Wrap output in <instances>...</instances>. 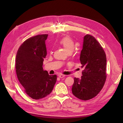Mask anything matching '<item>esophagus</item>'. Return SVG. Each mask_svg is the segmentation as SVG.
Masks as SVG:
<instances>
[{
    "label": "esophagus",
    "instance_id": "obj_1",
    "mask_svg": "<svg viewBox=\"0 0 123 123\" xmlns=\"http://www.w3.org/2000/svg\"><path fill=\"white\" fill-rule=\"evenodd\" d=\"M64 77H65V75H63V74H59V77L60 78H63Z\"/></svg>",
    "mask_w": 123,
    "mask_h": 123
}]
</instances>
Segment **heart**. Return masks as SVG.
I'll return each instance as SVG.
<instances>
[{"mask_svg": "<svg viewBox=\"0 0 123 123\" xmlns=\"http://www.w3.org/2000/svg\"><path fill=\"white\" fill-rule=\"evenodd\" d=\"M59 45L62 46L68 53L72 52L74 49V42L69 36H65L59 41Z\"/></svg>", "mask_w": 123, "mask_h": 123, "instance_id": "heart-1", "label": "heart"}]
</instances>
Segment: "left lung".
Listing matches in <instances>:
<instances>
[{
  "label": "left lung",
  "instance_id": "left-lung-1",
  "mask_svg": "<svg viewBox=\"0 0 123 123\" xmlns=\"http://www.w3.org/2000/svg\"><path fill=\"white\" fill-rule=\"evenodd\" d=\"M80 60L84 68L81 79L74 78L73 95L81 100L95 97L103 88L106 79V55L96 39L87 34L83 37Z\"/></svg>",
  "mask_w": 123,
  "mask_h": 123
}]
</instances>
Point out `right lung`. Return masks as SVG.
Instances as JSON below:
<instances>
[{
    "mask_svg": "<svg viewBox=\"0 0 123 123\" xmlns=\"http://www.w3.org/2000/svg\"><path fill=\"white\" fill-rule=\"evenodd\" d=\"M48 36L38 35L28 38L20 46L16 56L18 79L25 93L36 100L49 95L57 79L56 75H49L42 67L47 54L45 40Z\"/></svg>",
    "mask_w": 123,
    "mask_h": 123,
    "instance_id": "1",
    "label": "right lung"
}]
</instances>
